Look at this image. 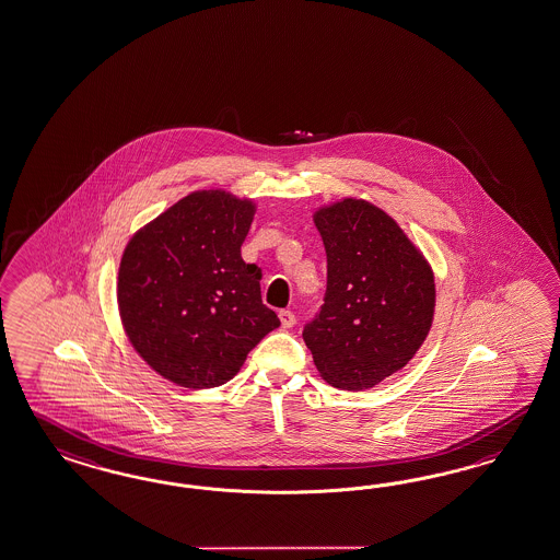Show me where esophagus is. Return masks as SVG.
I'll use <instances>...</instances> for the list:
<instances>
[{
    "label": "esophagus",
    "instance_id": "esophagus-1",
    "mask_svg": "<svg viewBox=\"0 0 560 560\" xmlns=\"http://www.w3.org/2000/svg\"><path fill=\"white\" fill-rule=\"evenodd\" d=\"M280 323H282V327L284 329H290L294 323H296V316H294V313L292 311H288V308H284V311H280Z\"/></svg>",
    "mask_w": 560,
    "mask_h": 560
}]
</instances>
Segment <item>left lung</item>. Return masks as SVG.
<instances>
[{
    "instance_id": "left-lung-1",
    "label": "left lung",
    "mask_w": 560,
    "mask_h": 560,
    "mask_svg": "<svg viewBox=\"0 0 560 560\" xmlns=\"http://www.w3.org/2000/svg\"><path fill=\"white\" fill-rule=\"evenodd\" d=\"M315 223L327 290L302 339L329 384L368 389L401 370L427 339L434 276L398 223L370 202L345 199L320 209Z\"/></svg>"
}]
</instances>
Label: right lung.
Listing matches in <instances>:
<instances>
[{
	"instance_id": "add662e5",
	"label": "right lung",
	"mask_w": 560,
	"mask_h": 560,
	"mask_svg": "<svg viewBox=\"0 0 560 560\" xmlns=\"http://www.w3.org/2000/svg\"><path fill=\"white\" fill-rule=\"evenodd\" d=\"M252 219V202L199 190L138 231L124 252V329L145 363L178 386L230 382L280 327L261 302V268L242 259Z\"/></svg>"
}]
</instances>
